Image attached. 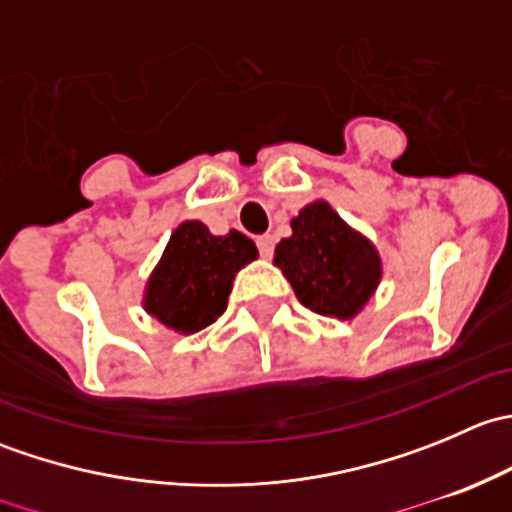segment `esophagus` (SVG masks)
<instances>
[{
  "label": "esophagus",
  "instance_id": "esophagus-1",
  "mask_svg": "<svg viewBox=\"0 0 512 512\" xmlns=\"http://www.w3.org/2000/svg\"><path fill=\"white\" fill-rule=\"evenodd\" d=\"M257 247H260V255L265 257H272V247H275V240H272V235H260L257 237Z\"/></svg>",
  "mask_w": 512,
  "mask_h": 512
}]
</instances>
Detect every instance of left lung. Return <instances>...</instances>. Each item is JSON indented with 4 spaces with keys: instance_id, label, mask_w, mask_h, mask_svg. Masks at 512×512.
<instances>
[{
    "instance_id": "8db88e82",
    "label": "left lung",
    "mask_w": 512,
    "mask_h": 512,
    "mask_svg": "<svg viewBox=\"0 0 512 512\" xmlns=\"http://www.w3.org/2000/svg\"><path fill=\"white\" fill-rule=\"evenodd\" d=\"M289 227L292 235L275 247V265L292 282L299 302L322 317L354 319L384 277L374 242L327 200L304 205Z\"/></svg>"
}]
</instances>
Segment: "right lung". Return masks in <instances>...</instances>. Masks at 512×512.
<instances>
[{
  "instance_id": "obj_1",
  "label": "right lung",
  "mask_w": 512,
  "mask_h": 512,
  "mask_svg": "<svg viewBox=\"0 0 512 512\" xmlns=\"http://www.w3.org/2000/svg\"><path fill=\"white\" fill-rule=\"evenodd\" d=\"M257 260L242 232L213 235L200 220H183L170 235L143 289V309L175 334H195L227 307L235 275Z\"/></svg>"
}]
</instances>
